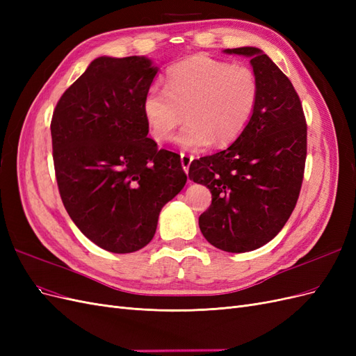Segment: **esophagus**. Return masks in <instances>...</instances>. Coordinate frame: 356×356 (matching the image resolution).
<instances>
[{
  "label": "esophagus",
  "instance_id": "obj_1",
  "mask_svg": "<svg viewBox=\"0 0 356 356\" xmlns=\"http://www.w3.org/2000/svg\"><path fill=\"white\" fill-rule=\"evenodd\" d=\"M193 159H195V157L190 156V154L181 153V165H182V169H184L186 172H188V168H190V165H191Z\"/></svg>",
  "mask_w": 356,
  "mask_h": 356
}]
</instances>
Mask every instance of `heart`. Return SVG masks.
Wrapping results in <instances>:
<instances>
[{
    "label": "heart",
    "mask_w": 356,
    "mask_h": 356,
    "mask_svg": "<svg viewBox=\"0 0 356 356\" xmlns=\"http://www.w3.org/2000/svg\"><path fill=\"white\" fill-rule=\"evenodd\" d=\"M258 99L252 70L196 55L178 62L166 72V89L152 86L144 93L143 115L152 138L163 143L182 122L175 136L184 149L227 145L250 123Z\"/></svg>",
    "instance_id": "obj_1"
}]
</instances>
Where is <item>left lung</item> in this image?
Returning <instances> with one entry per match:
<instances>
[{
	"label": "left lung",
	"instance_id": "obj_1",
	"mask_svg": "<svg viewBox=\"0 0 356 356\" xmlns=\"http://www.w3.org/2000/svg\"><path fill=\"white\" fill-rule=\"evenodd\" d=\"M250 58L258 99L245 131L222 152L193 160L188 178L211 190L199 217L211 245L248 252L270 242L293 213L305 174L307 127L286 75L257 47L225 49Z\"/></svg>",
	"mask_w": 356,
	"mask_h": 356
}]
</instances>
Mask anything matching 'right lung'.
Segmentation results:
<instances>
[{
	"mask_svg": "<svg viewBox=\"0 0 356 356\" xmlns=\"http://www.w3.org/2000/svg\"><path fill=\"white\" fill-rule=\"evenodd\" d=\"M157 71L145 56L96 58L51 118L63 207L86 238L114 254L152 242L161 208L187 182L179 154L147 136L143 98Z\"/></svg>",
	"mask_w": 356,
	"mask_h": 356,
	"instance_id": "add662e5",
	"label": "right lung"
}]
</instances>
